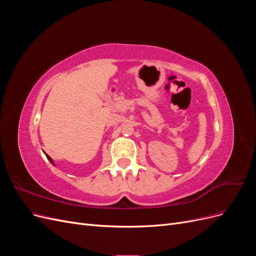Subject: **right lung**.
<instances>
[{
	"mask_svg": "<svg viewBox=\"0 0 256 256\" xmlns=\"http://www.w3.org/2000/svg\"><path fill=\"white\" fill-rule=\"evenodd\" d=\"M46 156H47V158H48V160H49V161H50V162H51V164H53V160H52V159H51V158H50V157H49V156H48V154H46Z\"/></svg>",
	"mask_w": 256,
	"mask_h": 256,
	"instance_id": "obj_1",
	"label": "right lung"
}]
</instances>
